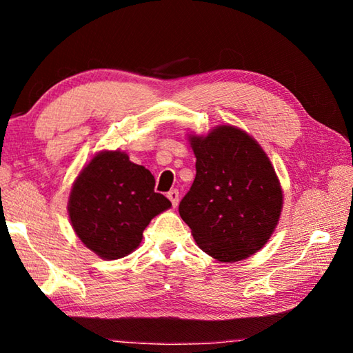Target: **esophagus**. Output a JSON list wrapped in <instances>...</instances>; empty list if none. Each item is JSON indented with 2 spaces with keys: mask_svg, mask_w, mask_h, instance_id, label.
Segmentation results:
<instances>
[{
  "mask_svg": "<svg viewBox=\"0 0 353 353\" xmlns=\"http://www.w3.org/2000/svg\"><path fill=\"white\" fill-rule=\"evenodd\" d=\"M168 199L171 201V204H172V207H176L177 204H179V191L177 190H171V191H168Z\"/></svg>",
  "mask_w": 353,
  "mask_h": 353,
  "instance_id": "34e87169",
  "label": "esophagus"
}]
</instances>
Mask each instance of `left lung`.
Listing matches in <instances>:
<instances>
[{
  "label": "left lung",
  "instance_id": "left-lung-1",
  "mask_svg": "<svg viewBox=\"0 0 353 353\" xmlns=\"http://www.w3.org/2000/svg\"><path fill=\"white\" fill-rule=\"evenodd\" d=\"M196 177L179 213L198 246L219 261H240L265 246L283 194L270 159L252 137L219 126L191 137Z\"/></svg>",
  "mask_w": 353,
  "mask_h": 353
}]
</instances>
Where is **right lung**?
I'll return each mask as SVG.
<instances>
[{"label":"right lung","mask_w":353,"mask_h":353,"mask_svg":"<svg viewBox=\"0 0 353 353\" xmlns=\"http://www.w3.org/2000/svg\"><path fill=\"white\" fill-rule=\"evenodd\" d=\"M154 187L151 171L130 162L128 154L94 155L70 194L68 212L76 235L101 259L126 256L139 248L151 219L171 207Z\"/></svg>","instance_id":"obj_1"}]
</instances>
